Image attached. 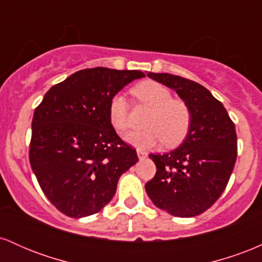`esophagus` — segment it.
I'll use <instances>...</instances> for the list:
<instances>
[{"label": "esophagus", "instance_id": "34e87169", "mask_svg": "<svg viewBox=\"0 0 262 262\" xmlns=\"http://www.w3.org/2000/svg\"><path fill=\"white\" fill-rule=\"evenodd\" d=\"M137 154H138V158L140 159V160H143V159H145L146 156H148V154H146L145 151H143V150H137Z\"/></svg>", "mask_w": 262, "mask_h": 262}]
</instances>
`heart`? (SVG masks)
I'll use <instances>...</instances> for the list:
<instances>
[{
  "label": "heart",
  "mask_w": 262,
  "mask_h": 262,
  "mask_svg": "<svg viewBox=\"0 0 262 262\" xmlns=\"http://www.w3.org/2000/svg\"><path fill=\"white\" fill-rule=\"evenodd\" d=\"M132 93L141 103L151 108L145 121V130L130 132L125 141L135 148L146 150L161 143L175 146L187 134L191 112L185 102L172 100L170 90L156 81H143L133 87ZM108 118L117 132H125L129 127L128 102L122 93H116L108 104Z\"/></svg>",
  "instance_id": "obj_1"
}]
</instances>
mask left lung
<instances>
[{"mask_svg": "<svg viewBox=\"0 0 262 262\" xmlns=\"http://www.w3.org/2000/svg\"><path fill=\"white\" fill-rule=\"evenodd\" d=\"M148 76L179 95L189 108L191 123L179 148L149 155L158 171L146 182L145 191L169 214L196 217L227 187L236 160L235 125L223 104L200 83L171 74Z\"/></svg>", "mask_w": 262, "mask_h": 262, "instance_id": "obj_1", "label": "left lung"}]
</instances>
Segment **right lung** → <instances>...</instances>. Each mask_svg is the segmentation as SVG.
<instances>
[{"mask_svg": "<svg viewBox=\"0 0 262 262\" xmlns=\"http://www.w3.org/2000/svg\"><path fill=\"white\" fill-rule=\"evenodd\" d=\"M138 70L93 68L53 86L35 108L29 161L44 194L71 218L92 215L111 202L119 177L139 161L108 118L111 98Z\"/></svg>", "mask_w": 262, "mask_h": 262, "instance_id": "1", "label": "right lung"}]
</instances>
